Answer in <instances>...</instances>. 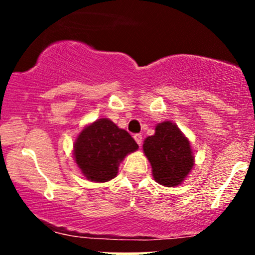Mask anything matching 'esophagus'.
<instances>
[{
    "mask_svg": "<svg viewBox=\"0 0 255 255\" xmlns=\"http://www.w3.org/2000/svg\"><path fill=\"white\" fill-rule=\"evenodd\" d=\"M134 139H135L137 145L141 146V144H142V135H141V134H135V135H134Z\"/></svg>",
    "mask_w": 255,
    "mask_h": 255,
    "instance_id": "34e87169",
    "label": "esophagus"
}]
</instances>
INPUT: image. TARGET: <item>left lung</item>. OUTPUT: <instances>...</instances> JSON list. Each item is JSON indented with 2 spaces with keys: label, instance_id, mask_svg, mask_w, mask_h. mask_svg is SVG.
Segmentation results:
<instances>
[{
  "label": "left lung",
  "instance_id": "8db88e82",
  "mask_svg": "<svg viewBox=\"0 0 255 255\" xmlns=\"http://www.w3.org/2000/svg\"><path fill=\"white\" fill-rule=\"evenodd\" d=\"M142 150L151 163L153 178L162 186L182 183L194 165L191 142L170 121L156 126V133L146 137Z\"/></svg>",
  "mask_w": 255,
  "mask_h": 255
}]
</instances>
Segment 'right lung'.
<instances>
[{
	"mask_svg": "<svg viewBox=\"0 0 255 255\" xmlns=\"http://www.w3.org/2000/svg\"><path fill=\"white\" fill-rule=\"evenodd\" d=\"M139 146L127 130L109 119H99L80 131L74 142V159L87 180L107 182L118 175L119 165Z\"/></svg>",
	"mask_w": 255,
	"mask_h": 255,
	"instance_id": "obj_1",
	"label": "right lung"
}]
</instances>
